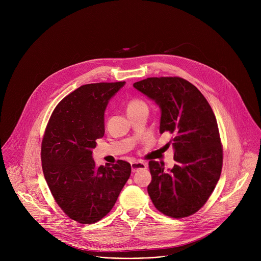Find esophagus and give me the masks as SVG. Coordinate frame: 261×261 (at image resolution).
I'll return each instance as SVG.
<instances>
[{
  "label": "esophagus",
  "instance_id": "1",
  "mask_svg": "<svg viewBox=\"0 0 261 261\" xmlns=\"http://www.w3.org/2000/svg\"><path fill=\"white\" fill-rule=\"evenodd\" d=\"M146 167H147V164L141 161H135L131 163V169L133 172H136L139 169H146Z\"/></svg>",
  "mask_w": 261,
  "mask_h": 261
}]
</instances>
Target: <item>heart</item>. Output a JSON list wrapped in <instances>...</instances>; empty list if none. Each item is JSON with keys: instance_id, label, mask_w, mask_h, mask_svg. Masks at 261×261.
I'll list each match as a JSON object with an SVG mask.
<instances>
[{"instance_id": "obj_1", "label": "heart", "mask_w": 261, "mask_h": 261, "mask_svg": "<svg viewBox=\"0 0 261 261\" xmlns=\"http://www.w3.org/2000/svg\"><path fill=\"white\" fill-rule=\"evenodd\" d=\"M143 107H146V105L142 100L137 99V98L130 99L127 103V113H130V111L137 110V109L143 108Z\"/></svg>"}]
</instances>
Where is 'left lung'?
<instances>
[{
    "mask_svg": "<svg viewBox=\"0 0 261 261\" xmlns=\"http://www.w3.org/2000/svg\"><path fill=\"white\" fill-rule=\"evenodd\" d=\"M133 87L161 108L160 133L169 132L174 166L150 161L147 186L155 207L171 218L195 214L207 201L220 178L223 148L214 111L200 91L180 77H150Z\"/></svg>",
    "mask_w": 261,
    "mask_h": 261,
    "instance_id": "obj_1",
    "label": "left lung"
}]
</instances>
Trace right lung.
<instances>
[{"label": "right lung", "mask_w": 261, "mask_h": 261, "mask_svg": "<svg viewBox=\"0 0 261 261\" xmlns=\"http://www.w3.org/2000/svg\"><path fill=\"white\" fill-rule=\"evenodd\" d=\"M126 83L80 87L55 108L41 144L42 169L62 211L82 224H92L114 207L131 173L130 163L96 166L92 150L103 137L109 99Z\"/></svg>", "instance_id": "1"}]
</instances>
